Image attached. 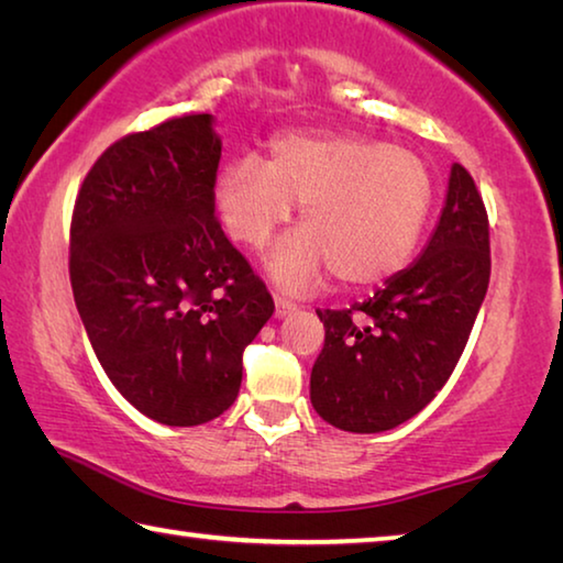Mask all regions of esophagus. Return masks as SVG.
<instances>
[{
  "label": "esophagus",
  "mask_w": 563,
  "mask_h": 563,
  "mask_svg": "<svg viewBox=\"0 0 563 563\" xmlns=\"http://www.w3.org/2000/svg\"><path fill=\"white\" fill-rule=\"evenodd\" d=\"M295 308H298V305H295L292 300H285V298H280V295H275V318L290 316Z\"/></svg>",
  "instance_id": "34e87169"
}]
</instances>
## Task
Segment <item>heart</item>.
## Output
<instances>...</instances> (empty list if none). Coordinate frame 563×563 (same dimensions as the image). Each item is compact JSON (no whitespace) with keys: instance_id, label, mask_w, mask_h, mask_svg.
<instances>
[{"instance_id":"obj_1","label":"heart","mask_w":563,"mask_h":563,"mask_svg":"<svg viewBox=\"0 0 563 563\" xmlns=\"http://www.w3.org/2000/svg\"><path fill=\"white\" fill-rule=\"evenodd\" d=\"M424 158L362 133L290 131L271 139L268 164L228 161L216 178L225 231L263 247L300 203L305 231L271 255V275L290 292L312 290L330 268L347 285H375L412 261L432 211Z\"/></svg>"}]
</instances>
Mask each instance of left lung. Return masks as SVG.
Returning <instances> with one entry per match:
<instances>
[{
  "label": "left lung",
  "instance_id": "8db88e82",
  "mask_svg": "<svg viewBox=\"0 0 563 563\" xmlns=\"http://www.w3.org/2000/svg\"><path fill=\"white\" fill-rule=\"evenodd\" d=\"M489 218L454 164L437 231L407 271L347 310H318L325 345L310 402L332 427L373 434L407 422L450 379L489 288Z\"/></svg>",
  "mask_w": 563,
  "mask_h": 563
}]
</instances>
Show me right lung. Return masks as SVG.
I'll list each match as a JSON object with an SVG mask.
<instances>
[{"mask_svg": "<svg viewBox=\"0 0 563 563\" xmlns=\"http://www.w3.org/2000/svg\"><path fill=\"white\" fill-rule=\"evenodd\" d=\"M211 113L126 133L76 194L69 278L113 387L141 415L194 427L223 415L243 350L275 302L216 218Z\"/></svg>", "mask_w": 563, "mask_h": 563, "instance_id": "obj_1", "label": "right lung"}]
</instances>
